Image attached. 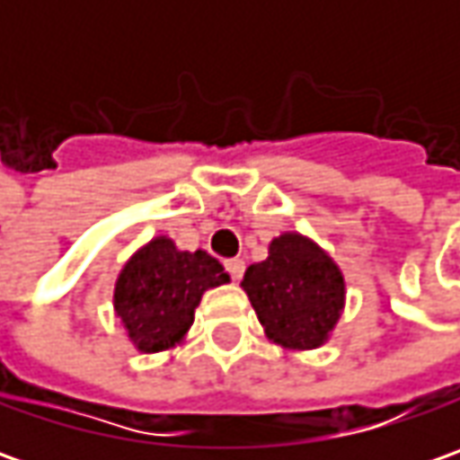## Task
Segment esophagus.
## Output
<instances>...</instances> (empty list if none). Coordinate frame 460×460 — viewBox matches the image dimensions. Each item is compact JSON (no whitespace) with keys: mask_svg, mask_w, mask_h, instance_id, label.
<instances>
[{"mask_svg":"<svg viewBox=\"0 0 460 460\" xmlns=\"http://www.w3.org/2000/svg\"><path fill=\"white\" fill-rule=\"evenodd\" d=\"M225 269H227V274L233 276V281H238V279H243V274H245V263H243L240 258L227 261V263H225Z\"/></svg>","mask_w":460,"mask_h":460,"instance_id":"esophagus-1","label":"esophagus"}]
</instances>
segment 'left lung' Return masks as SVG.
Here are the masks:
<instances>
[{
	"mask_svg": "<svg viewBox=\"0 0 460 460\" xmlns=\"http://www.w3.org/2000/svg\"><path fill=\"white\" fill-rule=\"evenodd\" d=\"M243 289L266 335L284 348L323 345L343 312L341 269L323 248L296 233L271 240L269 258L248 266Z\"/></svg>",
	"mask_w": 460,
	"mask_h": 460,
	"instance_id": "8db88e82",
	"label": "left lung"
}]
</instances>
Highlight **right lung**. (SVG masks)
Masks as SVG:
<instances>
[{
	"mask_svg": "<svg viewBox=\"0 0 460 460\" xmlns=\"http://www.w3.org/2000/svg\"><path fill=\"white\" fill-rule=\"evenodd\" d=\"M227 281L207 251H176L168 238H155L119 271L115 312L137 350L158 353L184 338L202 294Z\"/></svg>",
	"mask_w": 460,
	"mask_h": 460,
	"instance_id": "right-lung-1",
	"label": "right lung"
}]
</instances>
